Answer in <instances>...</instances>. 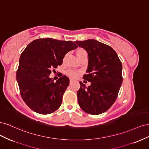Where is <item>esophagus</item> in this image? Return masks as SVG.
Returning a JSON list of instances; mask_svg holds the SVG:
<instances>
[{
  "instance_id": "34e87169",
  "label": "esophagus",
  "mask_w": 149,
  "mask_h": 149,
  "mask_svg": "<svg viewBox=\"0 0 149 149\" xmlns=\"http://www.w3.org/2000/svg\"><path fill=\"white\" fill-rule=\"evenodd\" d=\"M73 79L70 78V84H71L72 82H73Z\"/></svg>"
}]
</instances>
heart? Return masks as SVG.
Returning <instances> with one entry per match:
<instances>
[{
    "label": "heart",
    "instance_id": "heart-1",
    "mask_svg": "<svg viewBox=\"0 0 149 149\" xmlns=\"http://www.w3.org/2000/svg\"><path fill=\"white\" fill-rule=\"evenodd\" d=\"M83 49H80L78 52L80 51H83ZM66 74L68 75L70 77L72 78H76L78 77V76L79 75V72L77 71H75V70H68L66 71Z\"/></svg>",
    "mask_w": 149,
    "mask_h": 149
}]
</instances>
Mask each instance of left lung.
Here are the masks:
<instances>
[{"instance_id": "obj_1", "label": "left lung", "mask_w": 149, "mask_h": 149, "mask_svg": "<svg viewBox=\"0 0 149 149\" xmlns=\"http://www.w3.org/2000/svg\"><path fill=\"white\" fill-rule=\"evenodd\" d=\"M88 55V74L83 79L91 82L81 87L77 96L80 107L90 114L97 115L109 109L115 102L123 83L121 61L111 47L94 39L76 41Z\"/></svg>"}]
</instances>
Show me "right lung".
Masks as SVG:
<instances>
[{"label":"right lung","instance_id":"1","mask_svg":"<svg viewBox=\"0 0 149 149\" xmlns=\"http://www.w3.org/2000/svg\"><path fill=\"white\" fill-rule=\"evenodd\" d=\"M77 48L71 41L50 38L33 40L25 48L20 57L17 81L22 99L31 110L48 114L60 107L70 79L63 75L54 82L49 74L63 63L68 52Z\"/></svg>","mask_w":149,"mask_h":149}]
</instances>
